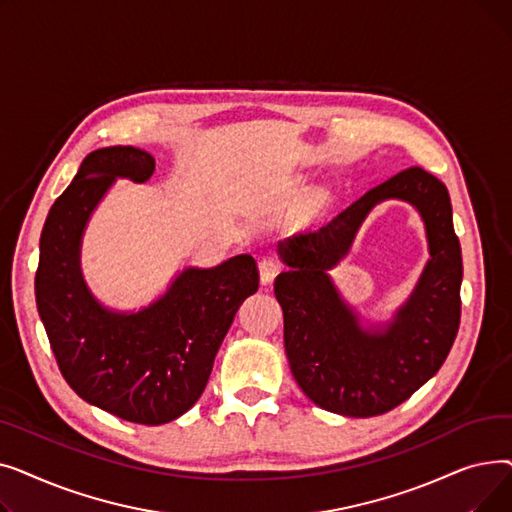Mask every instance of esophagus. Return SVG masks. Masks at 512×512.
Listing matches in <instances>:
<instances>
[{"label": "esophagus", "instance_id": "obj_1", "mask_svg": "<svg viewBox=\"0 0 512 512\" xmlns=\"http://www.w3.org/2000/svg\"><path fill=\"white\" fill-rule=\"evenodd\" d=\"M280 274V263L276 259L265 257L259 261V276H261V284L267 286L276 280V276Z\"/></svg>", "mask_w": 512, "mask_h": 512}]
</instances>
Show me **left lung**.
I'll return each instance as SVG.
<instances>
[{
  "mask_svg": "<svg viewBox=\"0 0 512 512\" xmlns=\"http://www.w3.org/2000/svg\"><path fill=\"white\" fill-rule=\"evenodd\" d=\"M384 200H405L420 213L430 257L410 297L388 320H373L341 297L329 270ZM278 255L288 265L274 284L288 365L317 407L342 417L382 415L438 373L459 332L463 259L450 197L436 176L400 172L330 224L282 240Z\"/></svg>",
  "mask_w": 512,
  "mask_h": 512,
  "instance_id": "obj_1",
  "label": "left lung"
}]
</instances>
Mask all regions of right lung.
Wrapping results in <instances>:
<instances>
[{"mask_svg": "<svg viewBox=\"0 0 512 512\" xmlns=\"http://www.w3.org/2000/svg\"><path fill=\"white\" fill-rule=\"evenodd\" d=\"M153 172V155L137 147L89 153L49 209L35 276L37 309L68 386L89 405L145 425L195 405L238 307L259 288L257 263L242 253L213 267L184 265L139 309L95 297L80 263L85 230L116 180L143 184Z\"/></svg>", "mask_w": 512, "mask_h": 512, "instance_id": "1", "label": "right lung"}]
</instances>
